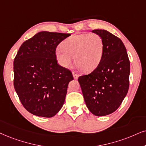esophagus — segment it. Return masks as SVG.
I'll return each mask as SVG.
<instances>
[{
    "label": "esophagus",
    "mask_w": 146,
    "mask_h": 146,
    "mask_svg": "<svg viewBox=\"0 0 146 146\" xmlns=\"http://www.w3.org/2000/svg\"><path fill=\"white\" fill-rule=\"evenodd\" d=\"M73 78H74L75 79H77V78H78L79 75L77 74V73H75V72H73Z\"/></svg>",
    "instance_id": "34e87169"
}]
</instances>
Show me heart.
<instances>
[{
	"label": "heart",
	"instance_id": "1",
	"mask_svg": "<svg viewBox=\"0 0 146 146\" xmlns=\"http://www.w3.org/2000/svg\"><path fill=\"white\" fill-rule=\"evenodd\" d=\"M104 52V42L97 34H75L62 42V46L56 50L57 61L62 67H71L75 62L85 72H92L99 65Z\"/></svg>",
	"mask_w": 146,
	"mask_h": 146
}]
</instances>
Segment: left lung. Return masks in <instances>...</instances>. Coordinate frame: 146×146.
Masks as SVG:
<instances>
[{"label":"left lung","instance_id":"obj_1","mask_svg":"<svg viewBox=\"0 0 146 146\" xmlns=\"http://www.w3.org/2000/svg\"><path fill=\"white\" fill-rule=\"evenodd\" d=\"M104 42L99 65L78 78L86 106L98 117L112 113L121 104L129 87L130 62L121 40L104 29H94Z\"/></svg>","mask_w":146,"mask_h":146}]
</instances>
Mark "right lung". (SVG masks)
<instances>
[{
  "instance_id": "1",
  "label": "right lung",
  "mask_w": 146,
  "mask_h": 146,
  "mask_svg": "<svg viewBox=\"0 0 146 146\" xmlns=\"http://www.w3.org/2000/svg\"><path fill=\"white\" fill-rule=\"evenodd\" d=\"M70 34L40 32L22 44L13 62L14 88L27 111L52 117L62 108L71 72L57 63L56 48Z\"/></svg>"
}]
</instances>
